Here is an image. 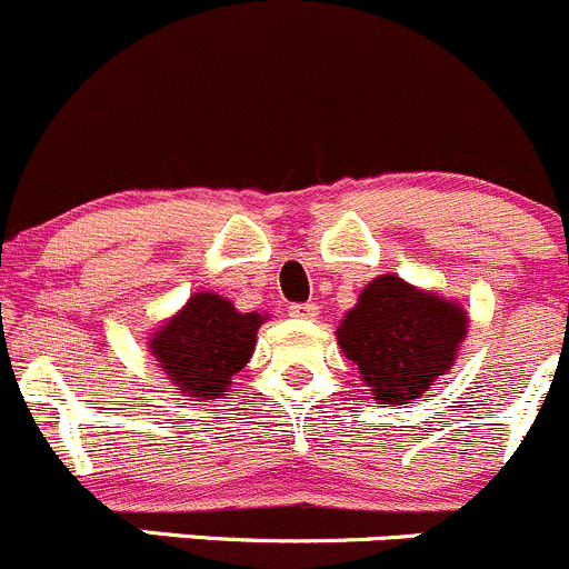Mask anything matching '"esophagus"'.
I'll return each mask as SVG.
<instances>
[{
	"instance_id": "1",
	"label": "esophagus",
	"mask_w": 569,
	"mask_h": 569,
	"mask_svg": "<svg viewBox=\"0 0 569 569\" xmlns=\"http://www.w3.org/2000/svg\"><path fill=\"white\" fill-rule=\"evenodd\" d=\"M287 312H290L292 318L315 320V318H318L320 307H318V303H315V301H303V303H290V307H287Z\"/></svg>"
}]
</instances>
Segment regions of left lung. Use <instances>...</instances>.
<instances>
[{
    "label": "left lung",
    "instance_id": "obj_1",
    "mask_svg": "<svg viewBox=\"0 0 569 569\" xmlns=\"http://www.w3.org/2000/svg\"><path fill=\"white\" fill-rule=\"evenodd\" d=\"M465 335L468 315L459 303L387 273L365 287L337 342L379 401L409 403L451 368Z\"/></svg>",
    "mask_w": 569,
    "mask_h": 569
}]
</instances>
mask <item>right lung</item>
I'll list each match as a JSON object with an SVG mask.
<instances>
[{"label":"right lung","mask_w":569,"mask_h":569,"mask_svg":"<svg viewBox=\"0 0 569 569\" xmlns=\"http://www.w3.org/2000/svg\"><path fill=\"white\" fill-rule=\"evenodd\" d=\"M262 315L238 312L216 292H196L188 307L151 337V353L188 396L216 398L249 362Z\"/></svg>","instance_id":"1"}]
</instances>
